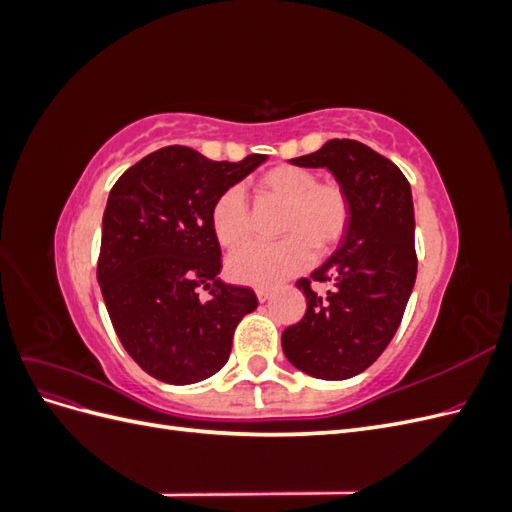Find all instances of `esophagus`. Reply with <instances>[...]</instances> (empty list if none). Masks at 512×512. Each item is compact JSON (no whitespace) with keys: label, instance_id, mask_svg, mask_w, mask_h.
<instances>
[{"label":"esophagus","instance_id":"34e87169","mask_svg":"<svg viewBox=\"0 0 512 512\" xmlns=\"http://www.w3.org/2000/svg\"><path fill=\"white\" fill-rule=\"evenodd\" d=\"M271 294H273V292H271L269 288H258V290H256V297H258V301H260V303L269 301V299H271Z\"/></svg>","mask_w":512,"mask_h":512}]
</instances>
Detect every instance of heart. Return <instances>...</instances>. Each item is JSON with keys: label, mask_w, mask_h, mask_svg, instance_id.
Wrapping results in <instances>:
<instances>
[{"label": "heart", "mask_w": 512, "mask_h": 512, "mask_svg": "<svg viewBox=\"0 0 512 512\" xmlns=\"http://www.w3.org/2000/svg\"><path fill=\"white\" fill-rule=\"evenodd\" d=\"M260 198L284 203L275 243H252L228 260L232 280L273 288L309 267L314 252L327 254L344 239L350 226L352 205L344 185L318 181L314 170L292 164L269 168L256 181ZM211 226L218 241L235 250L250 239L252 215L239 188L224 190L211 207Z\"/></svg>", "instance_id": "1"}]
</instances>
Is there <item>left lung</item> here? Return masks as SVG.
I'll use <instances>...</instances> for the list:
<instances>
[{"label":"left lung","mask_w":512,"mask_h":512,"mask_svg":"<svg viewBox=\"0 0 512 512\" xmlns=\"http://www.w3.org/2000/svg\"><path fill=\"white\" fill-rule=\"evenodd\" d=\"M290 162L329 168L350 196L352 215L333 256L297 282L307 309L282 333V348L309 376L348 380L389 346L414 288L410 183L389 158L350 138H333ZM312 283H327L330 290L318 295Z\"/></svg>","instance_id":"obj_1"}]
</instances>
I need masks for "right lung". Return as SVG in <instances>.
I'll return each mask as SVG.
<instances>
[{
  "label": "right lung",
  "mask_w": 512,
  "mask_h": 512,
  "mask_svg": "<svg viewBox=\"0 0 512 512\" xmlns=\"http://www.w3.org/2000/svg\"><path fill=\"white\" fill-rule=\"evenodd\" d=\"M267 156L213 162L170 145L130 166L108 194L98 282L119 342L168 384L200 382L226 365L232 335L256 309L252 288L218 280L222 250L211 207ZM210 290L207 302L197 288Z\"/></svg>",
  "instance_id": "1"
}]
</instances>
